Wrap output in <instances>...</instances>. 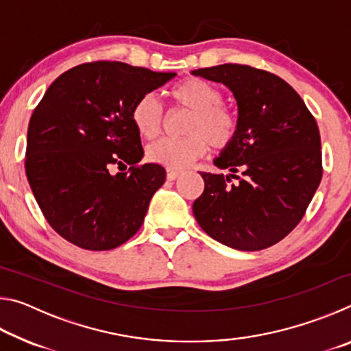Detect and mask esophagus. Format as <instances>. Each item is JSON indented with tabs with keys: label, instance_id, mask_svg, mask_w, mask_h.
Segmentation results:
<instances>
[{
	"label": "esophagus",
	"instance_id": "obj_1",
	"mask_svg": "<svg viewBox=\"0 0 351 351\" xmlns=\"http://www.w3.org/2000/svg\"><path fill=\"white\" fill-rule=\"evenodd\" d=\"M181 171L180 170H173V169H167V180L169 181H175L176 178H180Z\"/></svg>",
	"mask_w": 351,
	"mask_h": 351
}]
</instances>
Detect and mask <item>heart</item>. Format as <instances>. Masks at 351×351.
I'll return each instance as SVG.
<instances>
[{"label": "heart", "mask_w": 351, "mask_h": 351, "mask_svg": "<svg viewBox=\"0 0 351 351\" xmlns=\"http://www.w3.org/2000/svg\"><path fill=\"white\" fill-rule=\"evenodd\" d=\"M176 105L192 111L180 139H161L147 150L148 161L167 169H184L203 156L209 144L226 148L234 141L239 128L237 116L221 105L223 94L215 85L198 77H187L170 90ZM132 122L142 138L154 139L161 133L162 106L152 93L136 100L132 108Z\"/></svg>", "instance_id": "b5f03b06"}]
</instances>
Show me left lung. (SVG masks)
Wrapping results in <instances>:
<instances>
[{"label":"left lung","instance_id":"left-lung-1","mask_svg":"<svg viewBox=\"0 0 351 351\" xmlns=\"http://www.w3.org/2000/svg\"><path fill=\"white\" fill-rule=\"evenodd\" d=\"M192 74L223 83L239 106L235 138L213 159L230 173L199 171L204 192L193 215L207 235L229 247L276 245L304 218L322 180L316 119L293 86L268 71L226 63ZM230 177L239 182L229 184Z\"/></svg>","mask_w":351,"mask_h":351}]
</instances>
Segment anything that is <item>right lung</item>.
I'll list each match as a JSON object with an SVG mask.
<instances>
[{
    "label": "right lung",
    "instance_id": "add662e5",
    "mask_svg": "<svg viewBox=\"0 0 351 351\" xmlns=\"http://www.w3.org/2000/svg\"><path fill=\"white\" fill-rule=\"evenodd\" d=\"M175 73L122 62L71 68L52 82L27 128L26 176L47 223L73 245L110 251L138 232L165 181L144 156L132 108ZM132 167L110 173L112 167Z\"/></svg>",
    "mask_w": 351,
    "mask_h": 351
}]
</instances>
